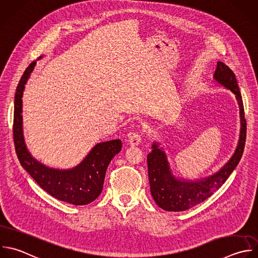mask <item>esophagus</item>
Segmentation results:
<instances>
[{
    "label": "esophagus",
    "instance_id": "obj_1",
    "mask_svg": "<svg viewBox=\"0 0 258 258\" xmlns=\"http://www.w3.org/2000/svg\"><path fill=\"white\" fill-rule=\"evenodd\" d=\"M141 143V134L139 132L131 133L129 136V144L131 146H137Z\"/></svg>",
    "mask_w": 258,
    "mask_h": 258
}]
</instances>
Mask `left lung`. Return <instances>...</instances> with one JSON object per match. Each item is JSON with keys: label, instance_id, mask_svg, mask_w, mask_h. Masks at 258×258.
Wrapping results in <instances>:
<instances>
[{"label": "left lung", "instance_id": "left-lung-1", "mask_svg": "<svg viewBox=\"0 0 258 258\" xmlns=\"http://www.w3.org/2000/svg\"><path fill=\"white\" fill-rule=\"evenodd\" d=\"M214 81L234 94L239 107L240 132L237 147L231 158L215 173L197 179L177 177L170 167L167 154L160 142L153 141L147 155L150 191L155 203L168 212L188 210L211 197L227 180L238 165L245 146L246 121L242 97L234 73L222 61L217 62Z\"/></svg>", "mask_w": 258, "mask_h": 258}]
</instances>
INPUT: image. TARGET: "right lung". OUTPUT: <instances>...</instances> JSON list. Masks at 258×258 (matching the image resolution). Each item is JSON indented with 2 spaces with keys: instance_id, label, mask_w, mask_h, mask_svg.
<instances>
[{
  "instance_id": "add662e5",
  "label": "right lung",
  "mask_w": 258,
  "mask_h": 258,
  "mask_svg": "<svg viewBox=\"0 0 258 258\" xmlns=\"http://www.w3.org/2000/svg\"><path fill=\"white\" fill-rule=\"evenodd\" d=\"M37 60L26 69L15 94L13 135L17 156L23 168L53 198L76 206L90 204L101 195L108 165L121 151L122 142L114 139L97 143L78 165L68 169L49 167L35 159L24 139L22 97Z\"/></svg>"
}]
</instances>
